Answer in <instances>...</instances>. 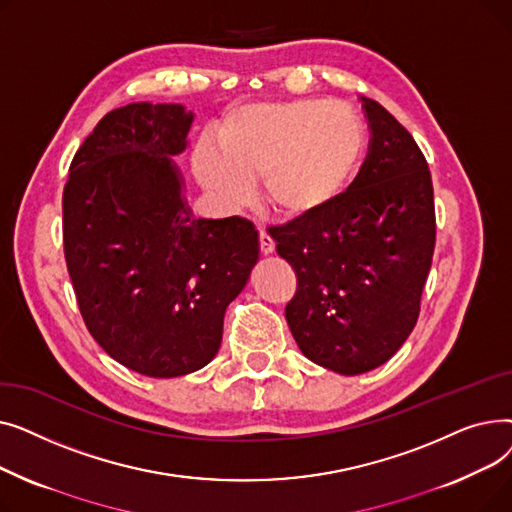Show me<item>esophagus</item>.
I'll use <instances>...</instances> for the list:
<instances>
[{"mask_svg": "<svg viewBox=\"0 0 512 512\" xmlns=\"http://www.w3.org/2000/svg\"><path fill=\"white\" fill-rule=\"evenodd\" d=\"M259 249H261L263 255H270V253H274V249H276L274 238H272L270 234H267L265 230H259Z\"/></svg>", "mask_w": 512, "mask_h": 512, "instance_id": "34e87169", "label": "esophagus"}]
</instances>
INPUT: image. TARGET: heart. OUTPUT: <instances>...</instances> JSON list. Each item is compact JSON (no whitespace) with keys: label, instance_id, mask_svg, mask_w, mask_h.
<instances>
[{"label":"heart","instance_id":"obj_1","mask_svg":"<svg viewBox=\"0 0 512 512\" xmlns=\"http://www.w3.org/2000/svg\"><path fill=\"white\" fill-rule=\"evenodd\" d=\"M220 147L203 143L193 170L226 207L245 205L259 176L261 199L284 218H311L351 182L365 130L351 105L321 99L240 105L220 130Z\"/></svg>","mask_w":512,"mask_h":512}]
</instances>
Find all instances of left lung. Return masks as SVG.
Returning a JSON list of instances; mask_svg holds the SVG:
<instances>
[{
	"mask_svg": "<svg viewBox=\"0 0 512 512\" xmlns=\"http://www.w3.org/2000/svg\"><path fill=\"white\" fill-rule=\"evenodd\" d=\"M363 99L371 139L363 166L330 207L272 226L297 274L288 328L313 363L359 375L413 332L436 247L434 186L411 132Z\"/></svg>",
	"mask_w": 512,
	"mask_h": 512,
	"instance_id": "obj_1",
	"label": "left lung"
}]
</instances>
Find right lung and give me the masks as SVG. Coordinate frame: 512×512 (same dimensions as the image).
I'll use <instances>...</instances> for the list:
<instances>
[{"label":"right lung","mask_w":512,"mask_h":512,"mask_svg":"<svg viewBox=\"0 0 512 512\" xmlns=\"http://www.w3.org/2000/svg\"><path fill=\"white\" fill-rule=\"evenodd\" d=\"M193 112L130 103L105 114L64 186V255L85 326L103 351L149 378L205 367L226 307L259 259L253 222L195 220L170 155Z\"/></svg>","instance_id":"right-lung-1"}]
</instances>
